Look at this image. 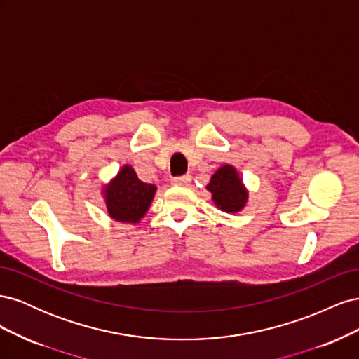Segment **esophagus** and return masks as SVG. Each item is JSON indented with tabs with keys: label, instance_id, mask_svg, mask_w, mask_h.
<instances>
[{
	"label": "esophagus",
	"instance_id": "esophagus-1",
	"mask_svg": "<svg viewBox=\"0 0 359 359\" xmlns=\"http://www.w3.org/2000/svg\"><path fill=\"white\" fill-rule=\"evenodd\" d=\"M190 181H191V175H182V177L172 178V184H175V186H189Z\"/></svg>",
	"mask_w": 359,
	"mask_h": 359
}]
</instances>
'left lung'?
Returning <instances> with one entry per match:
<instances>
[{"label": "left lung", "instance_id": "left-lung-1", "mask_svg": "<svg viewBox=\"0 0 359 359\" xmlns=\"http://www.w3.org/2000/svg\"><path fill=\"white\" fill-rule=\"evenodd\" d=\"M206 190L211 191L217 208L224 212H240L248 199V191L240 178V173L231 165L217 169Z\"/></svg>", "mask_w": 359, "mask_h": 359}]
</instances>
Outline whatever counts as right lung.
<instances>
[{
	"mask_svg": "<svg viewBox=\"0 0 359 359\" xmlns=\"http://www.w3.org/2000/svg\"><path fill=\"white\" fill-rule=\"evenodd\" d=\"M156 190L154 184L142 182L132 166L124 165L103 189L107 212L116 222L137 223L147 214Z\"/></svg>",
	"mask_w": 359,
	"mask_h": 359,
	"instance_id": "1",
	"label": "right lung"
}]
</instances>
